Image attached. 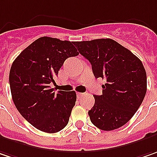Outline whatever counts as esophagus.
I'll list each match as a JSON object with an SVG mask.
<instances>
[{"mask_svg":"<svg viewBox=\"0 0 157 157\" xmlns=\"http://www.w3.org/2000/svg\"><path fill=\"white\" fill-rule=\"evenodd\" d=\"M76 95H77L78 98H82V97L83 96V93H81V92H78V93H77Z\"/></svg>","mask_w":157,"mask_h":157,"instance_id":"1","label":"esophagus"}]
</instances>
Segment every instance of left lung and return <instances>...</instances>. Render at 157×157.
Returning a JSON list of instances; mask_svg holds the SVG:
<instances>
[{
  "label": "left lung",
  "mask_w": 157,
  "mask_h": 157,
  "mask_svg": "<svg viewBox=\"0 0 157 157\" xmlns=\"http://www.w3.org/2000/svg\"><path fill=\"white\" fill-rule=\"evenodd\" d=\"M91 64L96 78L105 80L101 96L94 95L89 111L94 126L112 131L126 124L137 112L147 91V75L142 62L132 52L111 38L74 42Z\"/></svg>",
  "instance_id": "obj_1"
}]
</instances>
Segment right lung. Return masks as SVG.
I'll use <instances>...</instances> for the list:
<instances>
[{"mask_svg":"<svg viewBox=\"0 0 157 157\" xmlns=\"http://www.w3.org/2000/svg\"><path fill=\"white\" fill-rule=\"evenodd\" d=\"M73 42L42 37L31 43L14 60L10 72L12 99L20 114L37 129L57 133L65 127L75 105L76 93H57L53 78L69 57L79 52Z\"/></svg>","mask_w":157,"mask_h":157,"instance_id":"obj_1","label":"right lung"}]
</instances>
